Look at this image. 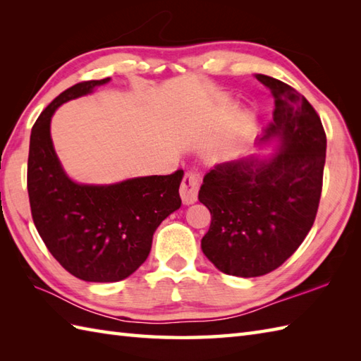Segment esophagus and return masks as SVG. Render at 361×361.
Returning <instances> with one entry per match:
<instances>
[{
  "label": "esophagus",
  "mask_w": 361,
  "mask_h": 361,
  "mask_svg": "<svg viewBox=\"0 0 361 361\" xmlns=\"http://www.w3.org/2000/svg\"><path fill=\"white\" fill-rule=\"evenodd\" d=\"M198 175L195 172H186L183 176L181 186H180V195L185 204H192L197 202L198 195Z\"/></svg>",
  "instance_id": "1"
}]
</instances>
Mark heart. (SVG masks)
<instances>
[{
    "mask_svg": "<svg viewBox=\"0 0 361 361\" xmlns=\"http://www.w3.org/2000/svg\"><path fill=\"white\" fill-rule=\"evenodd\" d=\"M250 128H251V119H245L240 122L239 127H237V133H240V135L247 133Z\"/></svg>",
    "mask_w": 361,
    "mask_h": 361,
    "instance_id": "heart-1",
    "label": "heart"
}]
</instances>
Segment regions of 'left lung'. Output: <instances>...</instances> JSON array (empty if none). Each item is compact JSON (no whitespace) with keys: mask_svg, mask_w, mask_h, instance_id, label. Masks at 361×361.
Returning <instances> with one entry per match:
<instances>
[{"mask_svg":"<svg viewBox=\"0 0 361 361\" xmlns=\"http://www.w3.org/2000/svg\"><path fill=\"white\" fill-rule=\"evenodd\" d=\"M256 79L274 97L273 122L259 142L276 140L279 150L216 164L198 192L211 212L204 256L239 278L276 270L302 243L317 217L326 163V133L307 99L270 75Z\"/></svg>","mask_w":361,"mask_h":361,"instance_id":"1","label":"left lung"}]
</instances>
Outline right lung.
Here are the masks:
<instances>
[{
	"instance_id": "add662e5",
	"label": "right lung",
	"mask_w": 361,
	"mask_h": 361,
	"mask_svg": "<svg viewBox=\"0 0 361 361\" xmlns=\"http://www.w3.org/2000/svg\"><path fill=\"white\" fill-rule=\"evenodd\" d=\"M109 82H80L59 94L35 121L29 144L27 192L37 231L59 264L87 282H118L135 273L161 221L181 206L183 171L114 185H79L65 173L51 140L52 114Z\"/></svg>"
}]
</instances>
